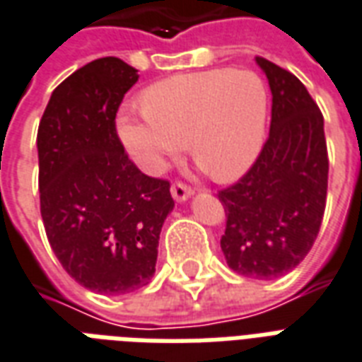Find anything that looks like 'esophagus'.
Listing matches in <instances>:
<instances>
[{"label":"esophagus","mask_w":362,"mask_h":362,"mask_svg":"<svg viewBox=\"0 0 362 362\" xmlns=\"http://www.w3.org/2000/svg\"><path fill=\"white\" fill-rule=\"evenodd\" d=\"M171 197H173L175 202H185V200H189L192 197V189L183 183L171 185Z\"/></svg>","instance_id":"esophagus-1"}]
</instances>
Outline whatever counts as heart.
<instances>
[{"mask_svg":"<svg viewBox=\"0 0 362 362\" xmlns=\"http://www.w3.org/2000/svg\"><path fill=\"white\" fill-rule=\"evenodd\" d=\"M141 108L119 112L116 132L146 173H162L189 143L192 160L211 177L233 181L262 151L269 93L255 72L217 68L154 83L141 95Z\"/></svg>","mask_w":362,"mask_h":362,"instance_id":"1","label":"heart"}]
</instances>
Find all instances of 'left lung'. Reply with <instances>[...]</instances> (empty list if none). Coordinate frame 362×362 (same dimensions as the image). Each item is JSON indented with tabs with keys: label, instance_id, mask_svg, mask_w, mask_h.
Returning a JSON list of instances; mask_svg holds the SVG:
<instances>
[{
	"label": "left lung",
	"instance_id": "8db88e82",
	"mask_svg": "<svg viewBox=\"0 0 362 362\" xmlns=\"http://www.w3.org/2000/svg\"><path fill=\"white\" fill-rule=\"evenodd\" d=\"M273 93L271 129L238 183L219 191L227 227L221 250L235 273L271 281L290 273L319 235L328 187L325 119L305 86L255 57Z\"/></svg>",
	"mask_w": 362,
	"mask_h": 362
}]
</instances>
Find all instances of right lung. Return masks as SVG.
Returning <instances> with one entry per match:
<instances>
[{
  "label": "right lung",
  "instance_id": "add662e5",
  "mask_svg": "<svg viewBox=\"0 0 362 362\" xmlns=\"http://www.w3.org/2000/svg\"><path fill=\"white\" fill-rule=\"evenodd\" d=\"M137 80L116 57L89 62L51 93L37 129L49 244L64 271L97 294L151 282L160 230L175 206L170 183L141 173L116 133L119 103Z\"/></svg>",
  "mask_w": 362,
  "mask_h": 362
}]
</instances>
